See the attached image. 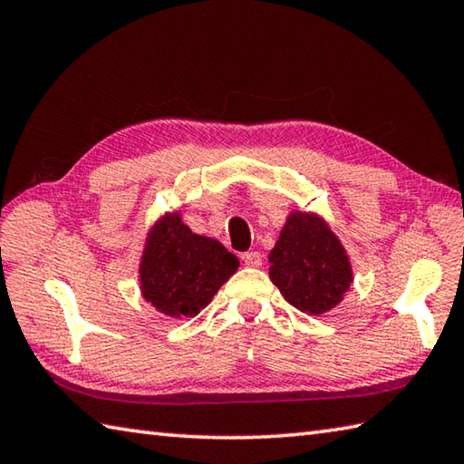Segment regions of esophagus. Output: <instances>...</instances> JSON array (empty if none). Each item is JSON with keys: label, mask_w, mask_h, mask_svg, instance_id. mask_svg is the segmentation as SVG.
Masks as SVG:
<instances>
[{"label": "esophagus", "mask_w": 464, "mask_h": 464, "mask_svg": "<svg viewBox=\"0 0 464 464\" xmlns=\"http://www.w3.org/2000/svg\"><path fill=\"white\" fill-rule=\"evenodd\" d=\"M243 261H245V266H247V267H261L263 257H261V253H257V251H249V253H245V256H243Z\"/></svg>", "instance_id": "esophagus-1"}]
</instances>
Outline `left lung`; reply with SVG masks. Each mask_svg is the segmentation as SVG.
Masks as SVG:
<instances>
[{"label":"left lung","instance_id":"8db88e82","mask_svg":"<svg viewBox=\"0 0 464 464\" xmlns=\"http://www.w3.org/2000/svg\"><path fill=\"white\" fill-rule=\"evenodd\" d=\"M269 279L299 312L322 315L353 281L348 253L320 215L294 211L269 253Z\"/></svg>","mask_w":464,"mask_h":464}]
</instances>
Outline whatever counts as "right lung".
Returning <instances> with one entry per match:
<instances>
[{
    "mask_svg": "<svg viewBox=\"0 0 464 464\" xmlns=\"http://www.w3.org/2000/svg\"><path fill=\"white\" fill-rule=\"evenodd\" d=\"M239 267V259L223 245L197 235L167 213L149 231L140 257V292L160 314L193 317Z\"/></svg>",
    "mask_w": 464,
    "mask_h": 464,
    "instance_id": "add662e5",
    "label": "right lung"
}]
</instances>
